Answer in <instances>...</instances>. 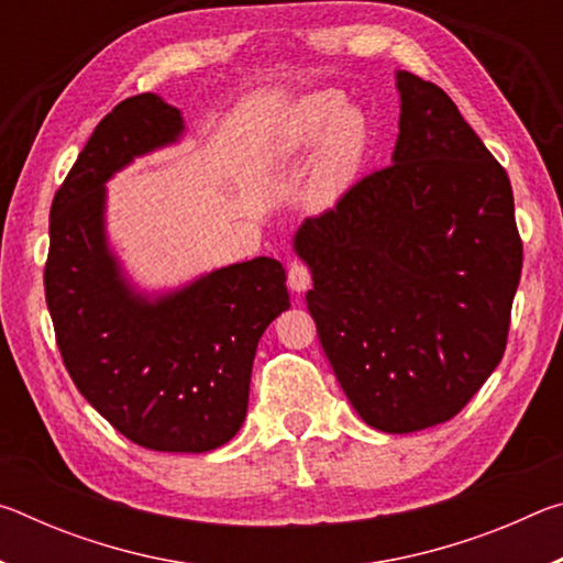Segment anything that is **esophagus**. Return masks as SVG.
<instances>
[{
  "instance_id": "34e87169",
  "label": "esophagus",
  "mask_w": 563,
  "mask_h": 563,
  "mask_svg": "<svg viewBox=\"0 0 563 563\" xmlns=\"http://www.w3.org/2000/svg\"><path fill=\"white\" fill-rule=\"evenodd\" d=\"M288 288L292 292H298V295L310 288V271H308V265L290 263V268H288Z\"/></svg>"
}]
</instances>
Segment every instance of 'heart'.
I'll return each mask as SVG.
<instances>
[{"mask_svg": "<svg viewBox=\"0 0 563 563\" xmlns=\"http://www.w3.org/2000/svg\"><path fill=\"white\" fill-rule=\"evenodd\" d=\"M316 146L305 203L312 213H328L355 184L367 151L365 117L338 91H312L280 113L265 148V166L280 174Z\"/></svg>", "mask_w": 563, "mask_h": 563, "instance_id": "obj_1", "label": "heart"}]
</instances>
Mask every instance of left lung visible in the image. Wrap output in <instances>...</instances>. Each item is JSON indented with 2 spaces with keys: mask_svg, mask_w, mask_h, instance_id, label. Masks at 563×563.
Listing matches in <instances>:
<instances>
[{
  "mask_svg": "<svg viewBox=\"0 0 563 563\" xmlns=\"http://www.w3.org/2000/svg\"><path fill=\"white\" fill-rule=\"evenodd\" d=\"M393 166L308 218L292 251L308 310L342 393L387 434L442 424L507 347L521 278L507 170L446 93L395 71Z\"/></svg>",
  "mask_w": 563,
  "mask_h": 563,
  "instance_id": "8db88e82",
  "label": "left lung"
}]
</instances>
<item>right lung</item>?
<instances>
[{
	"label": "right lung",
	"instance_id": "right-lung-1",
	"mask_svg": "<svg viewBox=\"0 0 563 563\" xmlns=\"http://www.w3.org/2000/svg\"><path fill=\"white\" fill-rule=\"evenodd\" d=\"M184 136V113L158 93L121 101L93 129L54 196L44 290L87 402L146 450L201 454L243 427L255 347L290 295L283 265L265 255L166 290L141 288L123 268L107 184Z\"/></svg>",
	"mask_w": 563,
	"mask_h": 563
}]
</instances>
